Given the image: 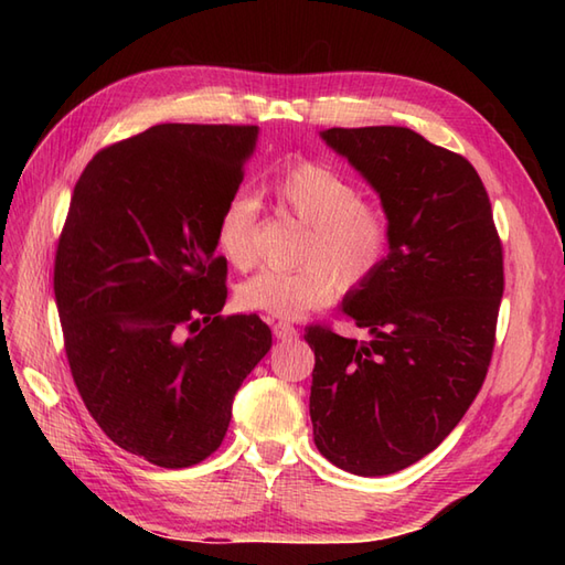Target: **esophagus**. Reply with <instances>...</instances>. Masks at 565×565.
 I'll return each instance as SVG.
<instances>
[{"mask_svg": "<svg viewBox=\"0 0 565 565\" xmlns=\"http://www.w3.org/2000/svg\"><path fill=\"white\" fill-rule=\"evenodd\" d=\"M274 338H276V340H281V342H286V340H296V338H298V328H296V326H291V322H286V320L274 322Z\"/></svg>", "mask_w": 565, "mask_h": 565, "instance_id": "obj_1", "label": "esophagus"}]
</instances>
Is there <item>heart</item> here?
Segmentation results:
<instances>
[{
    "label": "heart",
    "instance_id": "obj_1",
    "mask_svg": "<svg viewBox=\"0 0 565 565\" xmlns=\"http://www.w3.org/2000/svg\"><path fill=\"white\" fill-rule=\"evenodd\" d=\"M264 196L308 227L294 271H259L237 289L247 310L296 320L308 310L332 303L338 294L356 291L386 267L393 249V223L386 209L364 199V191L332 167L296 160L267 179ZM259 206L235 194L215 221V245L235 269L255 262Z\"/></svg>",
    "mask_w": 565,
    "mask_h": 565
}]
</instances>
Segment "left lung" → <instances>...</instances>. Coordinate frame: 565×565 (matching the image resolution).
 Segmentation results:
<instances>
[{"mask_svg": "<svg viewBox=\"0 0 565 565\" xmlns=\"http://www.w3.org/2000/svg\"><path fill=\"white\" fill-rule=\"evenodd\" d=\"M322 140L379 191L393 249L342 310L369 340L308 326L318 451L356 476L419 461L481 391L505 291L488 191L459 152L401 126L330 128Z\"/></svg>", "mask_w": 565, "mask_h": 565, "instance_id": "1", "label": "left lung"}]
</instances>
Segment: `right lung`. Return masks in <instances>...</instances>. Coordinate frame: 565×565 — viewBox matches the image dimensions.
I'll list each match as a JSON object with an SVG mask.
<instances>
[{"label": "right lung", "instance_id": "obj_1", "mask_svg": "<svg viewBox=\"0 0 565 565\" xmlns=\"http://www.w3.org/2000/svg\"><path fill=\"white\" fill-rule=\"evenodd\" d=\"M255 140L257 126L160 124L99 150L72 191L53 269L67 364L106 437L154 466L209 459L271 350L259 316H221L215 257Z\"/></svg>", "mask_w": 565, "mask_h": 565}]
</instances>
